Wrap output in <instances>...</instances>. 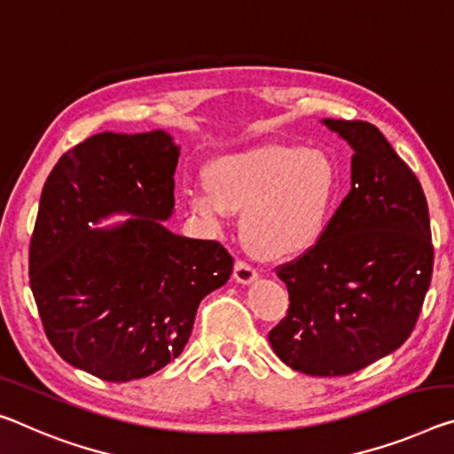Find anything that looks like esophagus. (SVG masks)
<instances>
[{
    "instance_id": "34e87169",
    "label": "esophagus",
    "mask_w": 454,
    "mask_h": 454,
    "mask_svg": "<svg viewBox=\"0 0 454 454\" xmlns=\"http://www.w3.org/2000/svg\"><path fill=\"white\" fill-rule=\"evenodd\" d=\"M256 278H258V272L253 269V266L242 262V261H236V264H234V280H236V283L253 285Z\"/></svg>"
}]
</instances>
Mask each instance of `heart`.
<instances>
[{
	"label": "heart",
	"mask_w": 454,
	"mask_h": 454,
	"mask_svg": "<svg viewBox=\"0 0 454 454\" xmlns=\"http://www.w3.org/2000/svg\"><path fill=\"white\" fill-rule=\"evenodd\" d=\"M206 174L207 185L185 190L190 210L212 228L242 210V239L270 258L311 250L325 234L341 188L329 151L278 143L215 157Z\"/></svg>",
	"instance_id": "obj_1"
}]
</instances>
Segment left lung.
Here are the masks:
<instances>
[{"instance_id": "obj_1", "label": "left lung", "mask_w": 454, "mask_h": 454, "mask_svg": "<svg viewBox=\"0 0 454 454\" xmlns=\"http://www.w3.org/2000/svg\"><path fill=\"white\" fill-rule=\"evenodd\" d=\"M321 123L354 149L351 190L323 239L278 269L291 305L269 341L291 370L329 378L362 370L408 340L434 250L419 179L380 129L365 121Z\"/></svg>"}]
</instances>
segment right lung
I'll return each mask as SVG.
<instances>
[{
  "label": "right lung",
  "mask_w": 454,
  "mask_h": 454,
  "mask_svg": "<svg viewBox=\"0 0 454 454\" xmlns=\"http://www.w3.org/2000/svg\"><path fill=\"white\" fill-rule=\"evenodd\" d=\"M179 145L163 129L97 133L44 184L30 286L59 356L106 382L147 378L182 354L200 301L226 285L222 244L163 224L176 210ZM113 215L123 223L98 228Z\"/></svg>",
  "instance_id": "right-lung-1"
}]
</instances>
